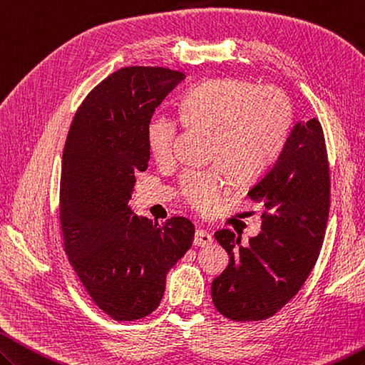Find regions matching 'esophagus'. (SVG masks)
Here are the masks:
<instances>
[{
  "mask_svg": "<svg viewBox=\"0 0 365 365\" xmlns=\"http://www.w3.org/2000/svg\"><path fill=\"white\" fill-rule=\"evenodd\" d=\"M193 244H195L197 247H207L212 244V236L205 230H198L195 232V239H193Z\"/></svg>",
  "mask_w": 365,
  "mask_h": 365,
  "instance_id": "obj_1",
  "label": "esophagus"
}]
</instances>
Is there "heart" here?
I'll use <instances>...</instances> for the list:
<instances>
[{
    "label": "heart",
    "instance_id": "heart-1",
    "mask_svg": "<svg viewBox=\"0 0 365 365\" xmlns=\"http://www.w3.org/2000/svg\"><path fill=\"white\" fill-rule=\"evenodd\" d=\"M181 118L190 128L209 129L207 158L218 160L190 170L181 180L185 203L209 214L226 197L231 172L242 181L264 173L284 150L292 112L279 88L240 78H218L189 88L180 98ZM180 120L155 114L147 125V145L156 160L173 156Z\"/></svg>",
    "mask_w": 365,
    "mask_h": 365
}]
</instances>
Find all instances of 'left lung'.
I'll use <instances>...</instances> for the list:
<instances>
[{
  "instance_id": "left-lung-1",
  "label": "left lung",
  "mask_w": 365,
  "mask_h": 365,
  "mask_svg": "<svg viewBox=\"0 0 365 365\" xmlns=\"http://www.w3.org/2000/svg\"><path fill=\"white\" fill-rule=\"evenodd\" d=\"M248 197L265 207L262 231L245 247L230 230L215 232L230 264L212 281V302L234 322L272 317L317 262L329 214V165L317 118L294 125L284 150Z\"/></svg>"
}]
</instances>
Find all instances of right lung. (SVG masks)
<instances>
[{"instance_id":"obj_1","label":"right lung","mask_w":365,"mask_h":365,"mask_svg":"<svg viewBox=\"0 0 365 365\" xmlns=\"http://www.w3.org/2000/svg\"><path fill=\"white\" fill-rule=\"evenodd\" d=\"M184 78L162 67L112 73L86 96L63 147V250L93 303L118 322L156 309L195 236L185 217L159 225L128 206L135 173L148 168V120Z\"/></svg>"}]
</instances>
